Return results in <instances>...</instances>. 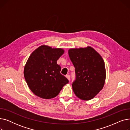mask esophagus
I'll list each match as a JSON object with an SVG mask.
<instances>
[{
	"mask_svg": "<svg viewBox=\"0 0 130 130\" xmlns=\"http://www.w3.org/2000/svg\"><path fill=\"white\" fill-rule=\"evenodd\" d=\"M66 77L68 79H69V80H70V75H69V74H68V75H66Z\"/></svg>",
	"mask_w": 130,
	"mask_h": 130,
	"instance_id": "1",
	"label": "esophagus"
}]
</instances>
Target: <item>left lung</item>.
I'll return each mask as SVG.
<instances>
[{
	"label": "left lung",
	"mask_w": 130,
	"mask_h": 130,
	"mask_svg": "<svg viewBox=\"0 0 130 130\" xmlns=\"http://www.w3.org/2000/svg\"><path fill=\"white\" fill-rule=\"evenodd\" d=\"M69 54L75 69L73 91L81 100H91L104 86L106 77L104 61L91 47L70 49Z\"/></svg>",
	"instance_id": "left-lung-1"
}]
</instances>
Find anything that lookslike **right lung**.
Instances as JSON below:
<instances>
[{
	"mask_svg": "<svg viewBox=\"0 0 130 130\" xmlns=\"http://www.w3.org/2000/svg\"><path fill=\"white\" fill-rule=\"evenodd\" d=\"M64 53L61 48L43 45L31 54L24 74L27 85L36 96L44 99L54 98L69 82L60 74L61 67L57 64Z\"/></svg>",
	"mask_w": 130,
	"mask_h": 130,
	"instance_id": "right-lung-1",
	"label": "right lung"
}]
</instances>
